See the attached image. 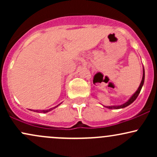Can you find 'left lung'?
I'll return each instance as SVG.
<instances>
[{
  "label": "left lung",
  "mask_w": 157,
  "mask_h": 157,
  "mask_svg": "<svg viewBox=\"0 0 157 157\" xmlns=\"http://www.w3.org/2000/svg\"><path fill=\"white\" fill-rule=\"evenodd\" d=\"M144 80H145V69H144V67H143V76H142L141 83H140V87H139L138 89L136 90V92H135L134 94H133V96L131 97V98L129 99V100H128L127 102H125V103H124V104H122V105H117V106H105V107L108 108V109H123V108L126 107V106L130 105V104L132 103V102H134L136 98H137L138 95L140 94V91H141L142 86H143V84H144Z\"/></svg>",
  "instance_id": "1"
}]
</instances>
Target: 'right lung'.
Listing matches in <instances>:
<instances>
[{
    "instance_id": "right-lung-1",
    "label": "right lung",
    "mask_w": 157,
    "mask_h": 157,
    "mask_svg": "<svg viewBox=\"0 0 157 157\" xmlns=\"http://www.w3.org/2000/svg\"><path fill=\"white\" fill-rule=\"evenodd\" d=\"M60 104H59V105H57V106H55V107H53V108H51V109H48V110H40V111H38V110H35V111H40V112H41V113H47V112H48V111H52V110H53V109H55V108H57V106L58 105H60ZM34 111H35V110H34Z\"/></svg>"
}]
</instances>
